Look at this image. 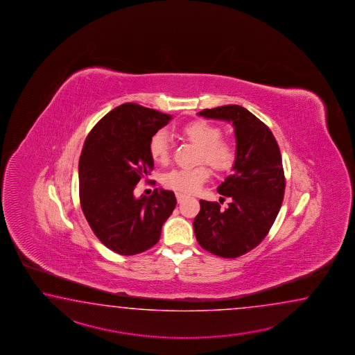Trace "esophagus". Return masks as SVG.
Wrapping results in <instances>:
<instances>
[{
	"mask_svg": "<svg viewBox=\"0 0 355 355\" xmlns=\"http://www.w3.org/2000/svg\"><path fill=\"white\" fill-rule=\"evenodd\" d=\"M188 196H185V194H182V193H176V199H178V202L181 203L182 200H185Z\"/></svg>",
	"mask_w": 355,
	"mask_h": 355,
	"instance_id": "1",
	"label": "esophagus"
}]
</instances>
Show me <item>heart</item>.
I'll return each instance as SVG.
<instances>
[{
	"label": "heart",
	"mask_w": 355,
	"mask_h": 355,
	"mask_svg": "<svg viewBox=\"0 0 355 355\" xmlns=\"http://www.w3.org/2000/svg\"><path fill=\"white\" fill-rule=\"evenodd\" d=\"M181 136L191 144L199 146L198 162H205L216 171H226L234 165L236 148L225 137L217 125L204 121H193L182 124L179 128ZM148 150L152 159L159 165H166L170 159V142L165 132L159 130L150 139ZM209 178V170L205 165L191 168H178L164 176V185L181 193H194Z\"/></svg>",
	"instance_id": "obj_1"
}]
</instances>
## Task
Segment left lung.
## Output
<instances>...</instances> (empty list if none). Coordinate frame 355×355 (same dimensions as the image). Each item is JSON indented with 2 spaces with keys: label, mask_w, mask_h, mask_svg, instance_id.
Wrapping results in <instances>:
<instances>
[{
  "label": "left lung",
  "mask_w": 355,
  "mask_h": 355,
  "mask_svg": "<svg viewBox=\"0 0 355 355\" xmlns=\"http://www.w3.org/2000/svg\"><path fill=\"white\" fill-rule=\"evenodd\" d=\"M198 114L231 121L237 152L234 174L217 188L231 203L223 209L217 202L200 200L193 222L196 240L213 255L241 257L264 240L283 203L286 176L279 146L269 127L242 106H218Z\"/></svg>",
  "instance_id": "8db88e82"
}]
</instances>
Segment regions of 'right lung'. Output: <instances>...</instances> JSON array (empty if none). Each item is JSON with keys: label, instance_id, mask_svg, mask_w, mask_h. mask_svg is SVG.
I'll return each mask as SVG.
<instances>
[{"label": "right lung", "instance_id": "add662e5", "mask_svg": "<svg viewBox=\"0 0 355 355\" xmlns=\"http://www.w3.org/2000/svg\"><path fill=\"white\" fill-rule=\"evenodd\" d=\"M170 114L135 103L116 106L91 129L78 162L80 203L92 232L119 255L151 249L176 205L174 191L155 189L135 198L141 179L151 175V137Z\"/></svg>", "mask_w": 355, "mask_h": 355}]
</instances>
